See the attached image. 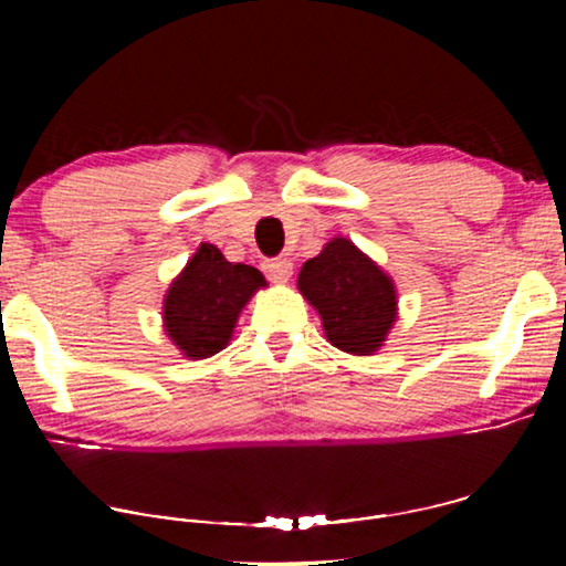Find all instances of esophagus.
I'll return each mask as SVG.
<instances>
[{"label": "esophagus", "instance_id": "obj_1", "mask_svg": "<svg viewBox=\"0 0 566 566\" xmlns=\"http://www.w3.org/2000/svg\"><path fill=\"white\" fill-rule=\"evenodd\" d=\"M262 270H265L273 283H289L293 275V262L285 258H275V260H268L265 265H262Z\"/></svg>", "mask_w": 566, "mask_h": 566}]
</instances>
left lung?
<instances>
[{"label": "left lung", "mask_w": 566, "mask_h": 566, "mask_svg": "<svg viewBox=\"0 0 566 566\" xmlns=\"http://www.w3.org/2000/svg\"><path fill=\"white\" fill-rule=\"evenodd\" d=\"M298 291L343 353L374 355L397 322L394 281L350 239L335 237L298 273Z\"/></svg>", "instance_id": "left-lung-1"}]
</instances>
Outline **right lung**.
Wrapping results in <instances>:
<instances>
[{
	"instance_id": "1",
	"label": "right lung",
	"mask_w": 566,
	"mask_h": 566,
	"mask_svg": "<svg viewBox=\"0 0 566 566\" xmlns=\"http://www.w3.org/2000/svg\"><path fill=\"white\" fill-rule=\"evenodd\" d=\"M265 285L258 268L229 262L203 242L165 296V332L185 358H211L229 345L247 301Z\"/></svg>"
}]
</instances>
